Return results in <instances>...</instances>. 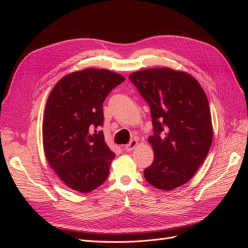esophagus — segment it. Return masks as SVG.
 <instances>
[{
    "instance_id": "1",
    "label": "esophagus",
    "mask_w": 248,
    "mask_h": 248,
    "mask_svg": "<svg viewBox=\"0 0 248 248\" xmlns=\"http://www.w3.org/2000/svg\"><path fill=\"white\" fill-rule=\"evenodd\" d=\"M137 145H138V140H131V141H129L127 145L124 146V150L126 152H131V151H133L137 147Z\"/></svg>"
}]
</instances>
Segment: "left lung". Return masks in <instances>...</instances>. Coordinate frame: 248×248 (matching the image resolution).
<instances>
[{"label":"left lung","instance_id":"left-lung-1","mask_svg":"<svg viewBox=\"0 0 248 248\" xmlns=\"http://www.w3.org/2000/svg\"><path fill=\"white\" fill-rule=\"evenodd\" d=\"M129 80L150 107L154 135L149 138L154 161L145 169L149 183L170 191L197 172L212 144L207 96L193 76L170 68L132 73Z\"/></svg>","mask_w":248,"mask_h":248}]
</instances>
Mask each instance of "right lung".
<instances>
[{
    "mask_svg": "<svg viewBox=\"0 0 248 248\" xmlns=\"http://www.w3.org/2000/svg\"><path fill=\"white\" fill-rule=\"evenodd\" d=\"M124 77L107 69L87 68L56 83L43 121L47 161L67 187L93 191L108 177L114 153L104 140L102 104Z\"/></svg>",
    "mask_w": 248,
    "mask_h": 248,
    "instance_id": "obj_1",
    "label": "right lung"
}]
</instances>
